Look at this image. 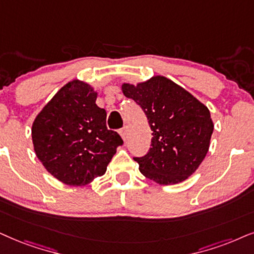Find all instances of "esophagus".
<instances>
[{"label": "esophagus", "instance_id": "esophagus-1", "mask_svg": "<svg viewBox=\"0 0 254 254\" xmlns=\"http://www.w3.org/2000/svg\"><path fill=\"white\" fill-rule=\"evenodd\" d=\"M120 133H121L122 138H123V140H127V127H124L123 129H121Z\"/></svg>", "mask_w": 254, "mask_h": 254}]
</instances>
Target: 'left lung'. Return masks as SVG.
I'll return each mask as SVG.
<instances>
[{"label":"left lung","instance_id":"8db88e82","mask_svg":"<svg viewBox=\"0 0 254 254\" xmlns=\"http://www.w3.org/2000/svg\"><path fill=\"white\" fill-rule=\"evenodd\" d=\"M122 91L140 105L152 131L149 152L133 158L140 173L160 185L188 179L210 147L213 122L206 105L164 76L123 83Z\"/></svg>","mask_w":254,"mask_h":254}]
</instances>
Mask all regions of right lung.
Listing matches in <instances>:
<instances>
[{"instance_id":"add662e5","label":"right lung","mask_w":254,"mask_h":254,"mask_svg":"<svg viewBox=\"0 0 254 254\" xmlns=\"http://www.w3.org/2000/svg\"><path fill=\"white\" fill-rule=\"evenodd\" d=\"M97 92L73 79L62 86L35 118L34 150L50 175L64 184L83 186L103 176L123 140L107 127V111Z\"/></svg>"}]
</instances>
